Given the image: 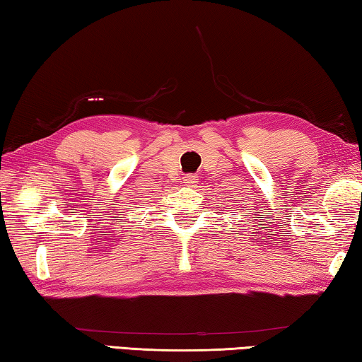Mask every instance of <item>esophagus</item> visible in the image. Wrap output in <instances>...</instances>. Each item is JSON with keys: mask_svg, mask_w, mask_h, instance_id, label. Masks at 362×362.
<instances>
[{"mask_svg": "<svg viewBox=\"0 0 362 362\" xmlns=\"http://www.w3.org/2000/svg\"><path fill=\"white\" fill-rule=\"evenodd\" d=\"M183 183H185L187 187H196V183H198V177L193 174H187L183 177Z\"/></svg>", "mask_w": 362, "mask_h": 362, "instance_id": "34e87169", "label": "esophagus"}]
</instances>
